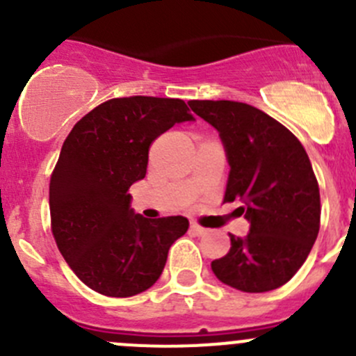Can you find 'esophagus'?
<instances>
[{"label": "esophagus", "instance_id": "1", "mask_svg": "<svg viewBox=\"0 0 356 356\" xmlns=\"http://www.w3.org/2000/svg\"><path fill=\"white\" fill-rule=\"evenodd\" d=\"M191 231L195 232V234H198V236H203L204 232H207V229H204V227H201V225H200V224H196V222H193V224H191Z\"/></svg>", "mask_w": 356, "mask_h": 356}]
</instances>
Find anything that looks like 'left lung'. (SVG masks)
Instances as JSON below:
<instances>
[{
  "label": "left lung",
  "mask_w": 356,
  "mask_h": 356,
  "mask_svg": "<svg viewBox=\"0 0 356 356\" xmlns=\"http://www.w3.org/2000/svg\"><path fill=\"white\" fill-rule=\"evenodd\" d=\"M220 134L231 165L224 203L239 200L246 238L211 261L218 281L245 293L281 288L307 260L321 229V193L310 158L281 122L239 102L193 99Z\"/></svg>",
  "instance_id": "1"
}]
</instances>
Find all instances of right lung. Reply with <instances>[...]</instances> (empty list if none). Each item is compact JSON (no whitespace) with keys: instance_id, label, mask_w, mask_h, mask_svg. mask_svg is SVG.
<instances>
[{"instance_id":"add662e5","label":"right lung","mask_w":356,"mask_h":356,"mask_svg":"<svg viewBox=\"0 0 356 356\" xmlns=\"http://www.w3.org/2000/svg\"><path fill=\"white\" fill-rule=\"evenodd\" d=\"M193 120L182 99L129 96L81 118L49 181L51 232L68 267L88 288L129 298L158 281L168 248L186 234V217L155 220L134 213L129 188L141 181L152 143Z\"/></svg>"}]
</instances>
